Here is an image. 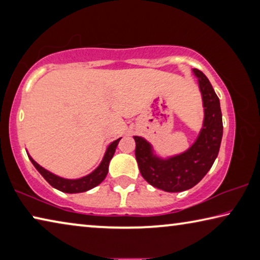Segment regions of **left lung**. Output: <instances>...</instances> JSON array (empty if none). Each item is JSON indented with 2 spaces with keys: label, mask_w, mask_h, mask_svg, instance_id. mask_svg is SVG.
Masks as SVG:
<instances>
[{
  "label": "left lung",
  "mask_w": 260,
  "mask_h": 260,
  "mask_svg": "<svg viewBox=\"0 0 260 260\" xmlns=\"http://www.w3.org/2000/svg\"><path fill=\"white\" fill-rule=\"evenodd\" d=\"M202 94L204 120L200 134L186 151L161 158L146 139L134 136L135 157L142 177L148 183L169 192H179L196 186L212 167L222 139V114L217 94L209 79L192 69Z\"/></svg>",
  "instance_id": "left-lung-1"
}]
</instances>
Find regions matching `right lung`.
I'll return each mask as SVG.
<instances>
[{"label":"right lung","mask_w":260,"mask_h":260,"mask_svg":"<svg viewBox=\"0 0 260 260\" xmlns=\"http://www.w3.org/2000/svg\"><path fill=\"white\" fill-rule=\"evenodd\" d=\"M121 139V138H120ZM120 139H118L116 141H113L112 143L109 144V147L107 148V151L104 153V157L101 164L96 167V169L93 171V172L89 173L86 177H82L80 179H65L58 177L54 173L49 172V171L43 169L42 166H40L35 161L32 157H30L28 153V158L29 160L32 161V164L34 165L35 169L39 171L43 178L46 179V181L58 190L63 191V192H68V193H77V192H83L89 190V189L94 188L96 186L103 181L107 177L108 171H109V164L110 160L112 159V157L114 155V151H116L118 143H119Z\"/></svg>","instance_id":"obj_1"}]
</instances>
